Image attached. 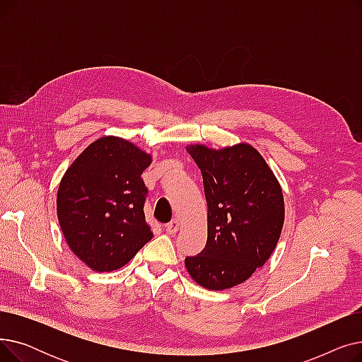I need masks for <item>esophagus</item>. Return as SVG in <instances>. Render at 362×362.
<instances>
[{"mask_svg":"<svg viewBox=\"0 0 362 362\" xmlns=\"http://www.w3.org/2000/svg\"><path fill=\"white\" fill-rule=\"evenodd\" d=\"M179 230V220L173 218L168 224H165V232L168 235H175Z\"/></svg>","mask_w":362,"mask_h":362,"instance_id":"1","label":"esophagus"}]
</instances>
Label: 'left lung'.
I'll list each match as a JSON object with an SVG mask.
<instances>
[{"mask_svg": "<svg viewBox=\"0 0 362 362\" xmlns=\"http://www.w3.org/2000/svg\"><path fill=\"white\" fill-rule=\"evenodd\" d=\"M186 151L201 168L208 208L206 245L185 258L186 270L205 289H229L273 254L284 221L281 187L248 144L218 151L191 145Z\"/></svg>", "mask_w": 362, "mask_h": 362, "instance_id": "left-lung-1", "label": "left lung"}]
</instances>
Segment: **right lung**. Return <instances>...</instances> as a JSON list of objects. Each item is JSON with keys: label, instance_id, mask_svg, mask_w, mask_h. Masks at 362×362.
<instances>
[{"label": "right lung", "instance_id": "1", "mask_svg": "<svg viewBox=\"0 0 362 362\" xmlns=\"http://www.w3.org/2000/svg\"><path fill=\"white\" fill-rule=\"evenodd\" d=\"M151 156L132 142L104 136L67 168L57 216L70 250L95 272H114L152 239L145 221L148 189L141 179Z\"/></svg>", "mask_w": 362, "mask_h": 362}]
</instances>
